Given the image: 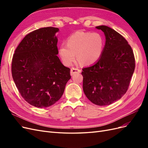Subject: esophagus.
Masks as SVG:
<instances>
[{
    "label": "esophagus",
    "instance_id": "obj_1",
    "mask_svg": "<svg viewBox=\"0 0 148 148\" xmlns=\"http://www.w3.org/2000/svg\"><path fill=\"white\" fill-rule=\"evenodd\" d=\"M81 72V70H79V69H77V68H74V67H73V68L71 69V71H70V74L71 75H73L74 74L77 73H80Z\"/></svg>",
    "mask_w": 148,
    "mask_h": 148
}]
</instances>
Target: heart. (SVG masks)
<instances>
[{
	"mask_svg": "<svg viewBox=\"0 0 148 148\" xmlns=\"http://www.w3.org/2000/svg\"><path fill=\"white\" fill-rule=\"evenodd\" d=\"M104 46V39L101 34L78 31L68 38L66 45L61 44L59 54L66 65L72 64L76 56L83 65H89L101 57Z\"/></svg>",
	"mask_w": 148,
	"mask_h": 148,
	"instance_id": "b5f03b06",
	"label": "heart"
}]
</instances>
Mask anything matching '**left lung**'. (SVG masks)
I'll return each instance as SVG.
<instances>
[{"mask_svg": "<svg viewBox=\"0 0 148 148\" xmlns=\"http://www.w3.org/2000/svg\"><path fill=\"white\" fill-rule=\"evenodd\" d=\"M106 36V44L100 59L83 68V88L93 104L107 106L122 97L127 91L135 68L132 47L122 35L107 26H96Z\"/></svg>", "mask_w": 148, "mask_h": 148, "instance_id": "obj_1", "label": "left lung"}]
</instances>
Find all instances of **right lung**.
<instances>
[{
  "mask_svg": "<svg viewBox=\"0 0 148 148\" xmlns=\"http://www.w3.org/2000/svg\"><path fill=\"white\" fill-rule=\"evenodd\" d=\"M58 31L46 27L29 33L12 58V74L17 89L26 102L39 108L59 101L71 78L70 69L57 56Z\"/></svg>",
  "mask_w": 148,
  "mask_h": 148,
  "instance_id": "obj_1",
  "label": "right lung"
}]
</instances>
